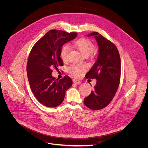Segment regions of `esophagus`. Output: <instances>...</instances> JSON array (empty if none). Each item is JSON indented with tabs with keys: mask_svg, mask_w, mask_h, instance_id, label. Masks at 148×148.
I'll list each match as a JSON object with an SVG mask.
<instances>
[{
	"mask_svg": "<svg viewBox=\"0 0 148 148\" xmlns=\"http://www.w3.org/2000/svg\"><path fill=\"white\" fill-rule=\"evenodd\" d=\"M73 82L75 83V84H81V81H79L78 79H75V78L73 79Z\"/></svg>",
	"mask_w": 148,
	"mask_h": 148,
	"instance_id": "1",
	"label": "esophagus"
}]
</instances>
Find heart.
Masks as SVG:
<instances>
[{"label": "heart", "instance_id": "heart-1", "mask_svg": "<svg viewBox=\"0 0 148 148\" xmlns=\"http://www.w3.org/2000/svg\"><path fill=\"white\" fill-rule=\"evenodd\" d=\"M74 45L79 51V52L84 56L88 55L91 53L94 49L93 44L88 38H81L76 40L74 42ZM69 51V47L67 45H64L60 49V56L61 59L65 61L67 60V55ZM86 67L80 64H72L68 68V72L75 77L80 76L82 72L85 71Z\"/></svg>", "mask_w": 148, "mask_h": 148}]
</instances>
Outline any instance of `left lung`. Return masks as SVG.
<instances>
[{
    "mask_svg": "<svg viewBox=\"0 0 148 148\" xmlns=\"http://www.w3.org/2000/svg\"><path fill=\"white\" fill-rule=\"evenodd\" d=\"M94 36L99 45L96 62L85 75L86 78L96 79V85L90 95L84 99L85 105L90 110L106 107L112 100L118 89L121 73L120 55L116 45L98 32Z\"/></svg>",
    "mask_w": 148,
    "mask_h": 148,
    "instance_id": "8db88e82",
    "label": "left lung"
}]
</instances>
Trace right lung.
Returning a JSON list of instances; mask_svg holds the SVG:
<instances>
[{"mask_svg": "<svg viewBox=\"0 0 148 148\" xmlns=\"http://www.w3.org/2000/svg\"><path fill=\"white\" fill-rule=\"evenodd\" d=\"M76 32L53 29L33 45L26 66L30 89L37 100L48 107H55L63 101L65 93L73 81L67 75L59 80L52 76V69L63 65L60 56L62 47L74 39Z\"/></svg>", "mask_w": 148, "mask_h": 148, "instance_id": "1", "label": "right lung"}]
</instances>
